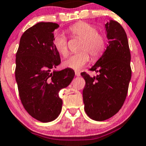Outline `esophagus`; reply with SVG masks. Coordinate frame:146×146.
I'll use <instances>...</instances> for the list:
<instances>
[{
  "mask_svg": "<svg viewBox=\"0 0 146 146\" xmlns=\"http://www.w3.org/2000/svg\"><path fill=\"white\" fill-rule=\"evenodd\" d=\"M75 75H76V76H80V72L75 71Z\"/></svg>",
  "mask_w": 146,
  "mask_h": 146,
  "instance_id": "1",
  "label": "esophagus"
}]
</instances>
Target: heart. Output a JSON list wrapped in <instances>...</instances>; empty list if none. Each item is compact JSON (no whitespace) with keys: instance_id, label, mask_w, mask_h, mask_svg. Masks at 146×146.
Returning <instances> with one entry per match:
<instances>
[{"instance_id":"1","label":"heart","mask_w":146,"mask_h":146,"mask_svg":"<svg viewBox=\"0 0 146 146\" xmlns=\"http://www.w3.org/2000/svg\"><path fill=\"white\" fill-rule=\"evenodd\" d=\"M70 33L73 36L82 39L80 43V52L70 56L63 64L66 68L80 70L90 59V54L93 59H97L103 54L106 48V40L102 35L98 33V29L93 25L80 22L70 26ZM54 46L56 51L63 56L68 54L67 39L63 35H56L54 38Z\"/></svg>"}]
</instances>
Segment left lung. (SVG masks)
I'll use <instances>...</instances> for the list:
<instances>
[{
  "label": "left lung",
  "instance_id": "8db88e82",
  "mask_svg": "<svg viewBox=\"0 0 146 146\" xmlns=\"http://www.w3.org/2000/svg\"><path fill=\"white\" fill-rule=\"evenodd\" d=\"M109 45L90 68L99 73L91 77L81 73L86 84L83 90L84 110L91 119L102 121L117 113L123 104L131 80V54L125 30L119 23L105 24Z\"/></svg>",
  "mask_w": 146,
  "mask_h": 146
}]
</instances>
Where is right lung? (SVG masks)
<instances>
[{
	"label": "right lung",
	"mask_w": 146,
	"mask_h": 146,
	"mask_svg": "<svg viewBox=\"0 0 146 146\" xmlns=\"http://www.w3.org/2000/svg\"><path fill=\"white\" fill-rule=\"evenodd\" d=\"M55 23H38L20 38L16 54L15 78L24 108L42 123L55 120L60 114L62 100L59 91L68 87L75 76L71 68L51 71L61 63L54 46Z\"/></svg>",
	"instance_id": "obj_1"
}]
</instances>
